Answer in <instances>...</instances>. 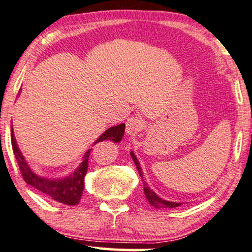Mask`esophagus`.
<instances>
[{"instance_id": "34e87169", "label": "esophagus", "mask_w": 252, "mask_h": 252, "mask_svg": "<svg viewBox=\"0 0 252 252\" xmlns=\"http://www.w3.org/2000/svg\"><path fill=\"white\" fill-rule=\"evenodd\" d=\"M143 120L138 119V117H130L126 121V133L128 135H135V133L139 132L143 129Z\"/></svg>"}]
</instances>
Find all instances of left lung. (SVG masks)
I'll return each mask as SVG.
<instances>
[{"mask_svg": "<svg viewBox=\"0 0 252 252\" xmlns=\"http://www.w3.org/2000/svg\"><path fill=\"white\" fill-rule=\"evenodd\" d=\"M130 154H131V158H132L133 162H135L137 169H138V173H139L140 177H143L142 168H140L138 160H137V158H136L135 154H133V152H131ZM143 184H144V193H145L146 199L149 200V203H150L152 206L157 207V209H172V207H177V206L181 205L180 203L168 202V200H165V199L160 198V197L158 196V194L154 193V191H152V190L150 189L149 186H147V183H146L144 180H143Z\"/></svg>", "mask_w": 252, "mask_h": 252, "instance_id": "obj_1", "label": "left lung"}]
</instances>
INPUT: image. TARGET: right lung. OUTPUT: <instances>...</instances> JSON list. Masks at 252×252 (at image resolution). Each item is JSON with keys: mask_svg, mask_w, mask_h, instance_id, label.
<instances>
[{"mask_svg": "<svg viewBox=\"0 0 252 252\" xmlns=\"http://www.w3.org/2000/svg\"><path fill=\"white\" fill-rule=\"evenodd\" d=\"M124 128L126 124L121 123L119 126H112L108 130H106L95 143L102 142V140H113L114 143H119L122 139L124 135ZM11 145L13 153H15L17 163H18L19 169H21L22 176L24 181L30 186L35 188L36 190L41 191L46 196L56 202L65 204V205H76L79 203L80 197L83 194L84 190V177H85L87 173V167H89V158L91 150H89L84 156L83 162L80 166L75 170V173L70 174L68 177L64 179H58V180H49L46 177L39 176L30 168L28 162H26L24 157L21 151H19L18 146H17V142L13 135V130L11 126Z\"/></svg>", "mask_w": 252, "mask_h": 252, "instance_id": "add662e5", "label": "right lung"}]
</instances>
